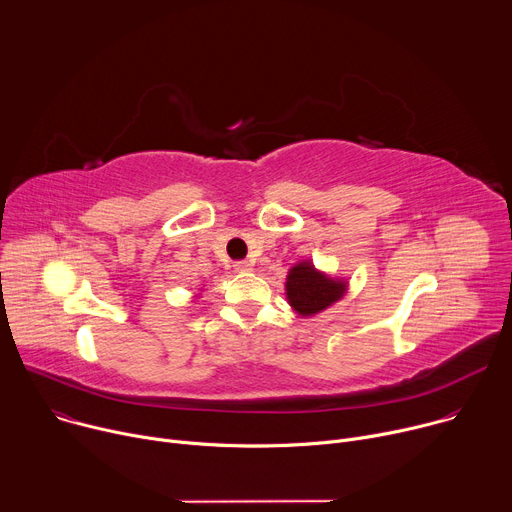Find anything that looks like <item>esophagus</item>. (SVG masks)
<instances>
[{
  "label": "esophagus",
  "instance_id": "34e87169",
  "mask_svg": "<svg viewBox=\"0 0 512 512\" xmlns=\"http://www.w3.org/2000/svg\"><path fill=\"white\" fill-rule=\"evenodd\" d=\"M235 271H239V273H245V271H251L253 269V265L249 263V261H235Z\"/></svg>",
  "mask_w": 512,
  "mask_h": 512
}]
</instances>
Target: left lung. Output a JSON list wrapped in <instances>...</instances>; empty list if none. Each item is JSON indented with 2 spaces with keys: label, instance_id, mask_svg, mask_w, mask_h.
Here are the masks:
<instances>
[{
  "label": "left lung",
  "instance_id": "obj_1",
  "mask_svg": "<svg viewBox=\"0 0 512 512\" xmlns=\"http://www.w3.org/2000/svg\"><path fill=\"white\" fill-rule=\"evenodd\" d=\"M285 289L291 308L302 316H314L344 296L346 283L316 271L312 263H300L289 269Z\"/></svg>",
  "mask_w": 512,
  "mask_h": 512
}]
</instances>
